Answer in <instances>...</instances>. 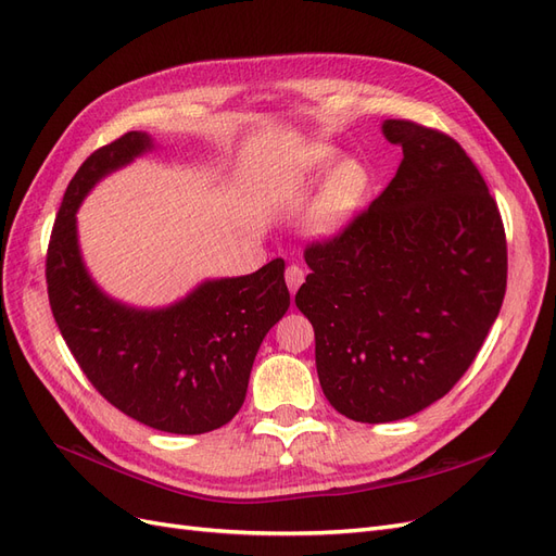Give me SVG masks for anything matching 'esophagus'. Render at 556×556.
Returning <instances> with one entry per match:
<instances>
[{"instance_id":"obj_1","label":"esophagus","mask_w":556,"mask_h":556,"mask_svg":"<svg viewBox=\"0 0 556 556\" xmlns=\"http://www.w3.org/2000/svg\"><path fill=\"white\" fill-rule=\"evenodd\" d=\"M304 278H306L304 268H301V266H288V271H285V280H288V288H290L292 296L301 288V282H304Z\"/></svg>"}]
</instances>
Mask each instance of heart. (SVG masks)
<instances>
[{
	"label": "heart",
	"instance_id": "1",
	"mask_svg": "<svg viewBox=\"0 0 556 556\" xmlns=\"http://www.w3.org/2000/svg\"><path fill=\"white\" fill-rule=\"evenodd\" d=\"M333 157V148L311 146L299 150L285 174V190L292 194L306 192L319 175L326 174L325 177L321 175L324 180L317 185L304 220H301L306 237L319 243L339 239L350 229L364 208L368 188H371V176L362 162L343 157L331 165Z\"/></svg>",
	"mask_w": 556,
	"mask_h": 556
}]
</instances>
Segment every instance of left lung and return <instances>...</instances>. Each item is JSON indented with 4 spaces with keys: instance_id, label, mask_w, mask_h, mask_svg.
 I'll list each match as a JSON object with an SVG mask.
<instances>
[{
    "instance_id": "obj_1",
    "label": "left lung",
    "mask_w": 556,
    "mask_h": 556,
    "mask_svg": "<svg viewBox=\"0 0 556 556\" xmlns=\"http://www.w3.org/2000/svg\"><path fill=\"white\" fill-rule=\"evenodd\" d=\"M396 176L339 239L306 250L296 308L315 329L331 406L355 422L410 417L445 396L498 317L508 278L496 201L447 134L384 121Z\"/></svg>"
}]
</instances>
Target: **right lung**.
Instances as JSON below:
<instances>
[{
    "label": "right lung",
    "instance_id": "add662e5",
    "mask_svg": "<svg viewBox=\"0 0 556 556\" xmlns=\"http://www.w3.org/2000/svg\"><path fill=\"white\" fill-rule=\"evenodd\" d=\"M153 148L150 134L127 131L80 164L50 233L48 299L83 374L117 410L157 431L206 433L239 413L264 336L290 308L285 262L201 280L160 308L109 296L83 262L76 213L99 180Z\"/></svg>",
    "mask_w": 556,
    "mask_h": 556
}]
</instances>
